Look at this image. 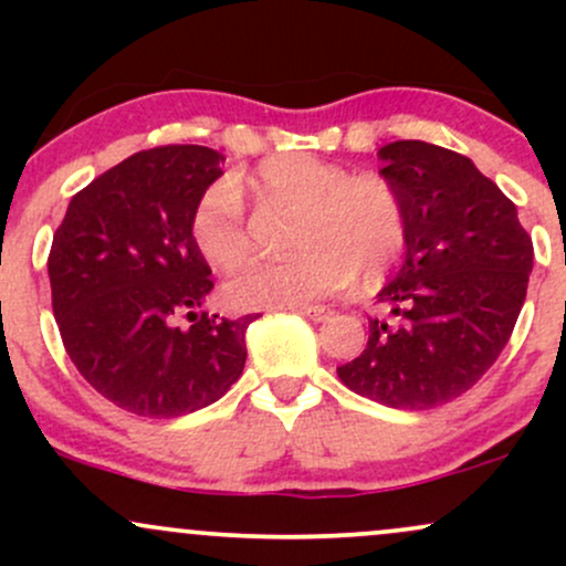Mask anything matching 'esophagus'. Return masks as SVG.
<instances>
[{
	"label": "esophagus",
	"mask_w": 566,
	"mask_h": 566,
	"mask_svg": "<svg viewBox=\"0 0 566 566\" xmlns=\"http://www.w3.org/2000/svg\"><path fill=\"white\" fill-rule=\"evenodd\" d=\"M292 311L301 316H308L311 322H322L329 316V308H324V305H301V308H292Z\"/></svg>",
	"instance_id": "esophagus-1"
}]
</instances>
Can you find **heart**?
<instances>
[{
  "mask_svg": "<svg viewBox=\"0 0 566 566\" xmlns=\"http://www.w3.org/2000/svg\"><path fill=\"white\" fill-rule=\"evenodd\" d=\"M255 186L269 199L297 205L290 226L292 255L250 261L223 284L231 308H301L346 290L359 274L367 287L391 274L407 247L399 191L378 172H354L311 154L261 161ZM193 244L210 265L229 269L250 250L244 201L229 180L210 186L188 220Z\"/></svg>",
  "mask_w": 566,
  "mask_h": 566,
  "instance_id": "heart-1",
  "label": "heart"
}]
</instances>
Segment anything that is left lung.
Masks as SVG:
<instances>
[{"label": "left lung", "mask_w": 566, "mask_h": 566, "mask_svg": "<svg viewBox=\"0 0 566 566\" xmlns=\"http://www.w3.org/2000/svg\"><path fill=\"white\" fill-rule=\"evenodd\" d=\"M378 157L405 201L407 252L378 295L391 316L369 319L367 348L337 367V378L378 405L431 409L497 361L527 297L535 250L516 205L463 154L396 140Z\"/></svg>", "instance_id": "1"}]
</instances>
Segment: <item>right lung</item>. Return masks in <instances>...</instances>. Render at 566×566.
I'll return each instance as SVG.
<instances>
[{
    "label": "right lung",
    "mask_w": 566,
    "mask_h": 566,
    "mask_svg": "<svg viewBox=\"0 0 566 566\" xmlns=\"http://www.w3.org/2000/svg\"><path fill=\"white\" fill-rule=\"evenodd\" d=\"M207 146H157L71 199L48 258L63 346L97 394L140 418H178L223 396L244 369L258 314L218 319L193 244V205L220 175ZM178 318L192 322L180 328Z\"/></svg>",
    "instance_id": "add662e5"
}]
</instances>
